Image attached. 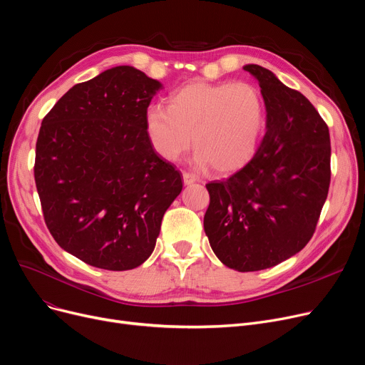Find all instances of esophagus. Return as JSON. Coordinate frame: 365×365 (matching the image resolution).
Instances as JSON below:
<instances>
[{
  "label": "esophagus",
  "instance_id": "obj_1",
  "mask_svg": "<svg viewBox=\"0 0 365 365\" xmlns=\"http://www.w3.org/2000/svg\"><path fill=\"white\" fill-rule=\"evenodd\" d=\"M182 176H183V183L185 185H192L194 182H197V176L190 171H183Z\"/></svg>",
  "mask_w": 365,
  "mask_h": 365
}]
</instances>
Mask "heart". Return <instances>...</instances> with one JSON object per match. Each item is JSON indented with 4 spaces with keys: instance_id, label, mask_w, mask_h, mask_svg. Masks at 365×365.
I'll return each mask as SVG.
<instances>
[{
    "instance_id": "1",
    "label": "heart",
    "mask_w": 365,
    "mask_h": 365,
    "mask_svg": "<svg viewBox=\"0 0 365 365\" xmlns=\"http://www.w3.org/2000/svg\"><path fill=\"white\" fill-rule=\"evenodd\" d=\"M264 124V103L250 83L186 84L168 105L149 108L146 130L153 149L176 161L192 146L201 163L220 173L242 167L256 150Z\"/></svg>"
}]
</instances>
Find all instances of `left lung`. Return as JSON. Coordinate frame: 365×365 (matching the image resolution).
<instances>
[{"label":"left lung","instance_id":"obj_1","mask_svg":"<svg viewBox=\"0 0 365 365\" xmlns=\"http://www.w3.org/2000/svg\"><path fill=\"white\" fill-rule=\"evenodd\" d=\"M266 133L231 178L205 185L204 231L215 255L238 272L272 267L299 253L315 232L331 179L330 133L314 105L259 65Z\"/></svg>","mask_w":365,"mask_h":365}]
</instances>
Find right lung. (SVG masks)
<instances>
[{
    "mask_svg": "<svg viewBox=\"0 0 365 365\" xmlns=\"http://www.w3.org/2000/svg\"><path fill=\"white\" fill-rule=\"evenodd\" d=\"M161 84L117 66L66 91L46 115L34 178L54 241L108 271L140 266L153 252L182 173L153 149L146 130Z\"/></svg>",
    "mask_w": 365,
    "mask_h": 365,
    "instance_id": "add662e5",
    "label": "right lung"
}]
</instances>
